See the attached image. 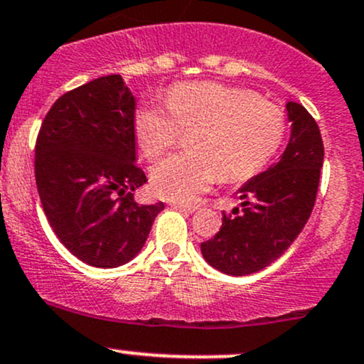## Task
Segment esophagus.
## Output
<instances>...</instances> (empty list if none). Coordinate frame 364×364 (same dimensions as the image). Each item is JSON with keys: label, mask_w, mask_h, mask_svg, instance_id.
Returning a JSON list of instances; mask_svg holds the SVG:
<instances>
[{"label": "esophagus", "mask_w": 364, "mask_h": 364, "mask_svg": "<svg viewBox=\"0 0 364 364\" xmlns=\"http://www.w3.org/2000/svg\"><path fill=\"white\" fill-rule=\"evenodd\" d=\"M171 205H173L174 209L185 210V213H195V210L198 209L197 205H190V203H183V202H171Z\"/></svg>", "instance_id": "34e87169"}]
</instances>
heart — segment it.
<instances>
[{
    "mask_svg": "<svg viewBox=\"0 0 364 364\" xmlns=\"http://www.w3.org/2000/svg\"><path fill=\"white\" fill-rule=\"evenodd\" d=\"M190 136L193 154L171 155L151 169L154 191L190 202L219 179L243 181L261 173L287 133L285 112L255 91L218 82H181L167 93V109L143 105L134 136L146 161H157Z\"/></svg>",
    "mask_w": 364,
    "mask_h": 364,
    "instance_id": "b5f03b06",
    "label": "heart"
}]
</instances>
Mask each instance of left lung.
Returning a JSON list of instances; mask_svg holds the SVG:
<instances>
[{
	"instance_id": "left-lung-1",
	"label": "left lung",
	"mask_w": 364,
	"mask_h": 364,
	"mask_svg": "<svg viewBox=\"0 0 364 364\" xmlns=\"http://www.w3.org/2000/svg\"><path fill=\"white\" fill-rule=\"evenodd\" d=\"M292 134L279 162L254 176L238 191L242 209L223 214L221 230L200 245L210 266L231 277L264 269L292 245L313 213L323 139L301 103H287Z\"/></svg>"
}]
</instances>
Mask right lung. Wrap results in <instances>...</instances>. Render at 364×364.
<instances>
[{
    "label": "right lung",
    "mask_w": 364,
    "mask_h": 364,
    "mask_svg": "<svg viewBox=\"0 0 364 364\" xmlns=\"http://www.w3.org/2000/svg\"><path fill=\"white\" fill-rule=\"evenodd\" d=\"M36 185L51 230L95 267L126 264L145 245L164 203L139 205L134 97L119 74L67 91L36 139Z\"/></svg>",
    "instance_id": "right-lung-1"
}]
</instances>
